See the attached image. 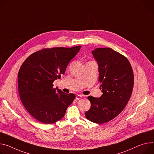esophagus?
I'll return each instance as SVG.
<instances>
[{"instance_id": "esophagus-1", "label": "esophagus", "mask_w": 154, "mask_h": 154, "mask_svg": "<svg viewBox=\"0 0 154 154\" xmlns=\"http://www.w3.org/2000/svg\"><path fill=\"white\" fill-rule=\"evenodd\" d=\"M82 97H83V96H82V95H79V94H77L76 96V99L79 100V99H80L81 98H82Z\"/></svg>"}]
</instances>
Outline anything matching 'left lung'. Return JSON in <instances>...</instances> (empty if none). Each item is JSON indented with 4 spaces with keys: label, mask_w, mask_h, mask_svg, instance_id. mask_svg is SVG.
Returning a JSON list of instances; mask_svg holds the SVG:
<instances>
[{
    "label": "left lung",
    "mask_w": 154,
    "mask_h": 154,
    "mask_svg": "<svg viewBox=\"0 0 154 154\" xmlns=\"http://www.w3.org/2000/svg\"><path fill=\"white\" fill-rule=\"evenodd\" d=\"M92 54L98 64L100 89L99 97L89 96L90 109L88 120L98 124L108 122L119 115L131 97L134 75L128 59L111 48H97Z\"/></svg>",
    "instance_id": "8db88e82"
}]
</instances>
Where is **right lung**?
I'll return each mask as SVG.
<instances>
[{
    "mask_svg": "<svg viewBox=\"0 0 154 154\" xmlns=\"http://www.w3.org/2000/svg\"><path fill=\"white\" fill-rule=\"evenodd\" d=\"M81 46L45 49L29 55L18 74L21 101L39 122L51 124L60 120L76 96L53 88V82L65 74L66 67Z\"/></svg>",
    "mask_w": 154,
    "mask_h": 154,
    "instance_id": "add662e5",
    "label": "right lung"
}]
</instances>
